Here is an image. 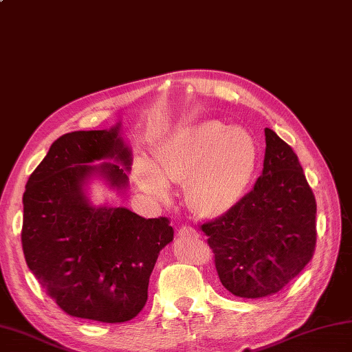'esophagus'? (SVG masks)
Returning a JSON list of instances; mask_svg holds the SVG:
<instances>
[{
	"instance_id": "34e87169",
	"label": "esophagus",
	"mask_w": 352,
	"mask_h": 352,
	"mask_svg": "<svg viewBox=\"0 0 352 352\" xmlns=\"http://www.w3.org/2000/svg\"><path fill=\"white\" fill-rule=\"evenodd\" d=\"M178 236L180 237H193V236H198V231L192 227H182L178 230Z\"/></svg>"
}]
</instances>
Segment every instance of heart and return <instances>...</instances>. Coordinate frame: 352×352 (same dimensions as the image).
I'll return each instance as SVG.
<instances>
[{"label":"heart","mask_w":352,"mask_h":352,"mask_svg":"<svg viewBox=\"0 0 352 352\" xmlns=\"http://www.w3.org/2000/svg\"><path fill=\"white\" fill-rule=\"evenodd\" d=\"M258 148L241 126L201 121L163 138L153 162L140 157L136 178L142 189L166 203L170 184L184 183L186 203L201 216H219L245 195L256 174Z\"/></svg>","instance_id":"obj_1"}]
</instances>
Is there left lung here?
<instances>
[{
    "mask_svg": "<svg viewBox=\"0 0 352 352\" xmlns=\"http://www.w3.org/2000/svg\"><path fill=\"white\" fill-rule=\"evenodd\" d=\"M263 170L222 218L201 226L222 286L241 298L276 294L311 260L316 201L286 142L265 129Z\"/></svg>",
    "mask_w": 352,
    "mask_h": 352,
    "instance_id": "1",
    "label": "left lung"
}]
</instances>
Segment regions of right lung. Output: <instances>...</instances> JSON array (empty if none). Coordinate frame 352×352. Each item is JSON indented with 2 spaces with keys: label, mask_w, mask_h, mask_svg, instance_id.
<instances>
[{
  "label": "right lung",
  "mask_w": 352,
  "mask_h": 352,
  "mask_svg": "<svg viewBox=\"0 0 352 352\" xmlns=\"http://www.w3.org/2000/svg\"><path fill=\"white\" fill-rule=\"evenodd\" d=\"M131 164L118 122L63 134L27 182L21 233L27 266L71 316L106 324L138 316L159 254L174 239L166 218L145 219L89 197L95 182L126 192Z\"/></svg>",
  "instance_id": "1"
}]
</instances>
